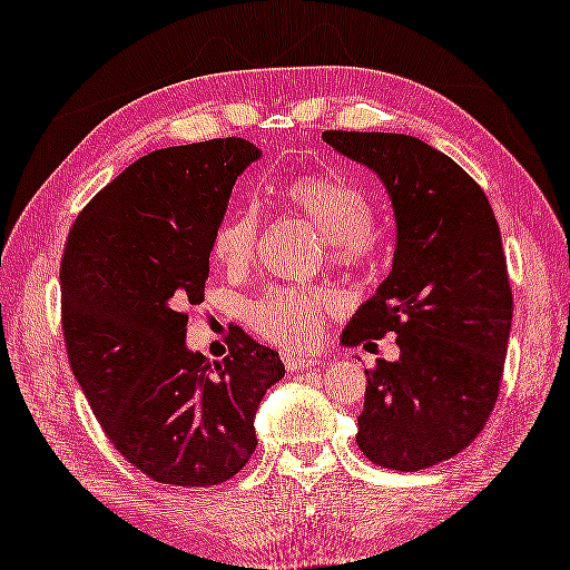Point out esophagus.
<instances>
[{
	"mask_svg": "<svg viewBox=\"0 0 570 570\" xmlns=\"http://www.w3.org/2000/svg\"><path fill=\"white\" fill-rule=\"evenodd\" d=\"M284 364H286L288 371H302V368L316 366L318 358L316 356H306V354H296V351H286Z\"/></svg>",
	"mask_w": 570,
	"mask_h": 570,
	"instance_id": "esophagus-1",
	"label": "esophagus"
}]
</instances>
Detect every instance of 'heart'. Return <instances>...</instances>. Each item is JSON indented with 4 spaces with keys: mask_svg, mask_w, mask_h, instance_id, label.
<instances>
[{
    "mask_svg": "<svg viewBox=\"0 0 570 570\" xmlns=\"http://www.w3.org/2000/svg\"><path fill=\"white\" fill-rule=\"evenodd\" d=\"M274 196L324 236L331 262L358 266L374 252V202L351 181L331 174H302L278 184ZM256 232L258 222L252 209L226 214L212 239L216 262L229 272L249 266L256 249ZM336 302V294L324 286H272L252 302L249 321L268 341L308 346L321 336Z\"/></svg>",
    "mask_w": 570,
    "mask_h": 570,
    "instance_id": "heart-1",
    "label": "heart"
}]
</instances>
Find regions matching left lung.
<instances>
[{"mask_svg":"<svg viewBox=\"0 0 570 570\" xmlns=\"http://www.w3.org/2000/svg\"><path fill=\"white\" fill-rule=\"evenodd\" d=\"M321 139L376 174L396 219L391 272L341 331L344 346L396 334L401 351L366 371L356 443L384 469H429L469 446L499 399L513 316L499 224L481 186L426 141Z\"/></svg>","mask_w":570,"mask_h":570,"instance_id":"obj_1","label":"left lung"}]
</instances>
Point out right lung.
<instances>
[{
    "label": "right lung",
    "mask_w": 570,
    "mask_h": 570,
    "mask_svg": "<svg viewBox=\"0 0 570 570\" xmlns=\"http://www.w3.org/2000/svg\"><path fill=\"white\" fill-rule=\"evenodd\" d=\"M256 159L262 149L236 137L151 151L69 232L59 282L71 374L121 456L159 483L206 489L239 473L258 401L284 376L278 351L244 328L214 364L186 346L214 232Z\"/></svg>",
    "instance_id": "right-lung-1"
}]
</instances>
